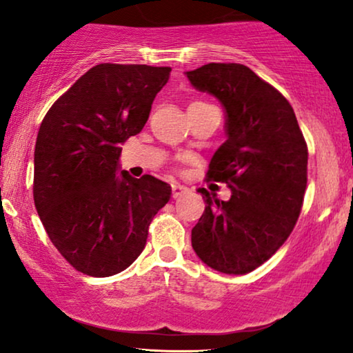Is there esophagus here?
<instances>
[{"instance_id":"esophagus-1","label":"esophagus","mask_w":353,"mask_h":353,"mask_svg":"<svg viewBox=\"0 0 353 353\" xmlns=\"http://www.w3.org/2000/svg\"><path fill=\"white\" fill-rule=\"evenodd\" d=\"M188 191H190V190H188L186 186L180 185V183H173V185H172V196L173 197H180L181 194H186Z\"/></svg>"}]
</instances>
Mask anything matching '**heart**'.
Listing matches in <instances>:
<instances>
[{
    "mask_svg": "<svg viewBox=\"0 0 353 353\" xmlns=\"http://www.w3.org/2000/svg\"><path fill=\"white\" fill-rule=\"evenodd\" d=\"M192 104H205V103H201V101H197V103H192Z\"/></svg>",
    "mask_w": 353,
    "mask_h": 353,
    "instance_id": "b5f03b06",
    "label": "heart"
}]
</instances>
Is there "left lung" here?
<instances>
[{"mask_svg":"<svg viewBox=\"0 0 353 353\" xmlns=\"http://www.w3.org/2000/svg\"><path fill=\"white\" fill-rule=\"evenodd\" d=\"M186 75L225 108L228 139L205 176L231 190L230 201L199 190L205 210L191 231L192 249L216 272L245 274L296 226L307 188L305 138L289 101L249 67L210 62Z\"/></svg>","mask_w":353,"mask_h":353,"instance_id":"8db88e82","label":"left lung"}]
</instances>
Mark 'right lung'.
<instances>
[{
  "label": "right lung",
  "instance_id": "add662e5",
  "mask_svg": "<svg viewBox=\"0 0 353 353\" xmlns=\"http://www.w3.org/2000/svg\"><path fill=\"white\" fill-rule=\"evenodd\" d=\"M170 67L98 64L43 119L33 201L48 238L88 276L123 272L143 252L172 188L152 175L117 176L120 144L141 132Z\"/></svg>",
  "mask_w": 353,
  "mask_h": 353
}]
</instances>
